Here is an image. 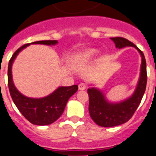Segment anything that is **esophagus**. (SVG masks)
Wrapping results in <instances>:
<instances>
[{"instance_id":"34e87169","label":"esophagus","mask_w":156,"mask_h":156,"mask_svg":"<svg viewBox=\"0 0 156 156\" xmlns=\"http://www.w3.org/2000/svg\"><path fill=\"white\" fill-rule=\"evenodd\" d=\"M87 88V85L85 83H80L79 85H78V89L81 90V91H83V90H85Z\"/></svg>"}]
</instances>
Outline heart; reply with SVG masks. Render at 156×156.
<instances>
[{
	"label": "heart",
	"instance_id": "obj_1",
	"mask_svg": "<svg viewBox=\"0 0 156 156\" xmlns=\"http://www.w3.org/2000/svg\"><path fill=\"white\" fill-rule=\"evenodd\" d=\"M97 53V50L94 48H89V49L84 50L79 55H78V60L82 62H87L92 58Z\"/></svg>",
	"mask_w": 156,
	"mask_h": 156
}]
</instances>
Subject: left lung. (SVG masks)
<instances>
[{"mask_svg":"<svg viewBox=\"0 0 156 156\" xmlns=\"http://www.w3.org/2000/svg\"><path fill=\"white\" fill-rule=\"evenodd\" d=\"M116 48L122 49L132 46L137 50L141 57L140 76L136 89L133 95L119 102H111L106 99L105 94L100 89L92 87L87 89L89 96V114L92 120L101 127H115L128 122L133 115L147 87V63L144 54L133 42L123 37H111Z\"/></svg>","mask_w":156,"mask_h":156,"instance_id":"obj_1","label":"left lung"}]
</instances>
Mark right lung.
Instances as JSON below:
<instances>
[{"mask_svg": "<svg viewBox=\"0 0 156 156\" xmlns=\"http://www.w3.org/2000/svg\"><path fill=\"white\" fill-rule=\"evenodd\" d=\"M58 43L53 41H38L25 44L16 51L9 59L8 65V86L12 100L24 117L35 125H49L59 119L65 110L68 101L78 91V85L70 87H59L46 97L41 98H31L20 93L15 87L12 78V65L21 51L31 44H41L55 46Z\"/></svg>", "mask_w": 156, "mask_h": 156, "instance_id": "add662e5", "label": "right lung"}]
</instances>
